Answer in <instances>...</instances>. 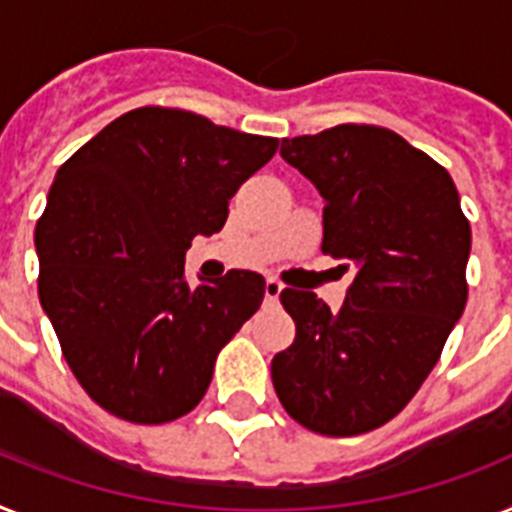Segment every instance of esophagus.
Masks as SVG:
<instances>
[{"instance_id":"esophagus-1","label":"esophagus","mask_w":512,"mask_h":512,"mask_svg":"<svg viewBox=\"0 0 512 512\" xmlns=\"http://www.w3.org/2000/svg\"><path fill=\"white\" fill-rule=\"evenodd\" d=\"M280 293H282V282L274 280V277H269L264 285V298L266 303H277L280 301Z\"/></svg>"}]
</instances>
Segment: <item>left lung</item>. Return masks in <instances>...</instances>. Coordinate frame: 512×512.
<instances>
[{"label":"left lung","instance_id":"obj_1","mask_svg":"<svg viewBox=\"0 0 512 512\" xmlns=\"http://www.w3.org/2000/svg\"><path fill=\"white\" fill-rule=\"evenodd\" d=\"M282 159L324 198L322 251L353 274L337 314L285 287L293 345L272 358L282 408L324 437L398 416L429 377L468 301L471 225L450 172L377 125L282 138Z\"/></svg>","mask_w":512,"mask_h":512}]
</instances>
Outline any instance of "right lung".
<instances>
[{
  "label": "right lung",
  "instance_id": "obj_1",
  "mask_svg": "<svg viewBox=\"0 0 512 512\" xmlns=\"http://www.w3.org/2000/svg\"><path fill=\"white\" fill-rule=\"evenodd\" d=\"M277 146L196 112L141 107L59 167L36 225L38 298L67 366L104 411L167 424L201 403L266 282L232 269L193 287L185 251L225 227L235 190Z\"/></svg>",
  "mask_w": 512,
  "mask_h": 512
}]
</instances>
